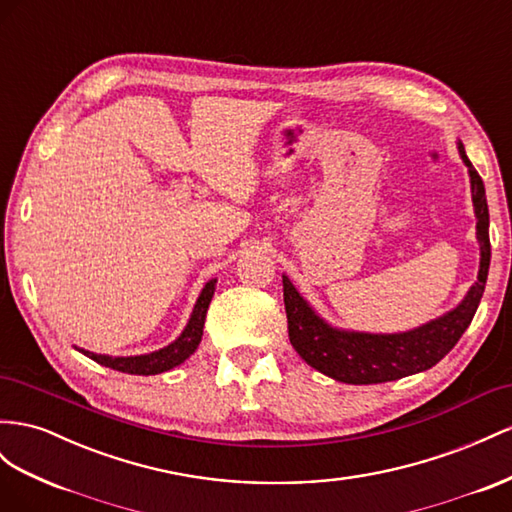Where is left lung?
<instances>
[{"label":"left lung","instance_id":"8db88e82","mask_svg":"<svg viewBox=\"0 0 512 512\" xmlns=\"http://www.w3.org/2000/svg\"><path fill=\"white\" fill-rule=\"evenodd\" d=\"M459 153L472 176V200L476 209V234L480 241V271L478 282L469 288L467 297L459 308H454L437 321L426 323L407 334H349L338 331L323 323L306 301L299 297L290 280L282 278L284 284V308L288 319V338L295 351L306 362L323 375L351 383V385H370L385 383L394 379H403L413 372H422L435 366L441 357L459 342L463 331L472 323L476 308L487 284L489 262H491V243H489V209L485 185L480 174L474 170L472 161L467 159L463 144H459Z\"/></svg>","mask_w":512,"mask_h":512}]
</instances>
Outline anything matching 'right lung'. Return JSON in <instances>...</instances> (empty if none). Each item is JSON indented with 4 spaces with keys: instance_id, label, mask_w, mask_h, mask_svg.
Here are the masks:
<instances>
[{
    "instance_id": "obj_1",
    "label": "right lung",
    "mask_w": 512,
    "mask_h": 512,
    "mask_svg": "<svg viewBox=\"0 0 512 512\" xmlns=\"http://www.w3.org/2000/svg\"><path fill=\"white\" fill-rule=\"evenodd\" d=\"M213 293H215V280H211L202 288V295L196 303V308H193V314L185 331L170 344V347L148 353V355H137V357H107V355H96L90 351H81V353H86L90 359H94L96 364L127 372V375H159V372H165L178 364H183L185 359L198 349V344L202 340L206 310H209Z\"/></svg>"
}]
</instances>
